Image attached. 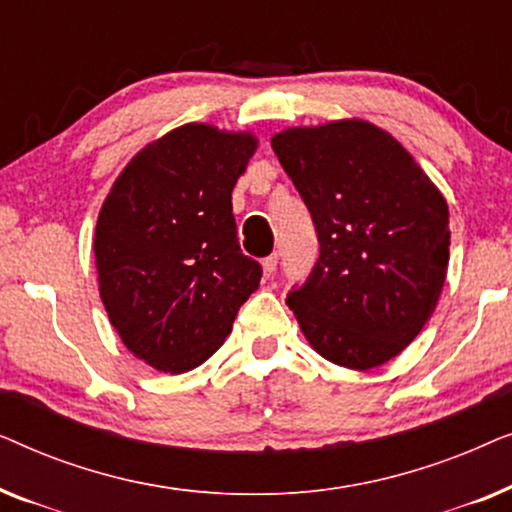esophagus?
Masks as SVG:
<instances>
[{"label": "esophagus", "mask_w": 512, "mask_h": 512, "mask_svg": "<svg viewBox=\"0 0 512 512\" xmlns=\"http://www.w3.org/2000/svg\"><path fill=\"white\" fill-rule=\"evenodd\" d=\"M277 261H279L277 254H270L268 258H263V272H265V275H272V272L277 270Z\"/></svg>", "instance_id": "esophagus-1"}]
</instances>
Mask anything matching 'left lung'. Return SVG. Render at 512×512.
Here are the masks:
<instances>
[{
	"mask_svg": "<svg viewBox=\"0 0 512 512\" xmlns=\"http://www.w3.org/2000/svg\"><path fill=\"white\" fill-rule=\"evenodd\" d=\"M310 209L319 258L286 303L324 359L382 366L436 310L450 261V212L415 158L368 121L289 128L272 137Z\"/></svg>",
	"mask_w": 512,
	"mask_h": 512,
	"instance_id": "left-lung-1",
	"label": "left lung"
}]
</instances>
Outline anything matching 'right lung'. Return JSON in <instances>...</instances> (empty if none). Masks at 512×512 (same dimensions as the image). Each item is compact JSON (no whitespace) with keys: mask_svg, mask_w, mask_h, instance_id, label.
<instances>
[{"mask_svg":"<svg viewBox=\"0 0 512 512\" xmlns=\"http://www.w3.org/2000/svg\"><path fill=\"white\" fill-rule=\"evenodd\" d=\"M256 144L251 132L181 125L125 165L97 216L104 310L123 345L163 373L205 363L261 282L233 216Z\"/></svg>","mask_w":512,"mask_h":512,"instance_id":"obj_1","label":"right lung"}]
</instances>
